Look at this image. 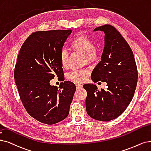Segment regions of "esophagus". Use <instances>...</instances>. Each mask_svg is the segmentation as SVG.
I'll use <instances>...</instances> for the list:
<instances>
[{
	"instance_id": "34e87169",
	"label": "esophagus",
	"mask_w": 151,
	"mask_h": 151,
	"mask_svg": "<svg viewBox=\"0 0 151 151\" xmlns=\"http://www.w3.org/2000/svg\"><path fill=\"white\" fill-rule=\"evenodd\" d=\"M76 87L77 89H80L83 87V85H81V84H76Z\"/></svg>"
}]
</instances>
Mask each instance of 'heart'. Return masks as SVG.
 Wrapping results in <instances>:
<instances>
[{"instance_id":"1","label":"heart","mask_w":151,"mask_h":151,"mask_svg":"<svg viewBox=\"0 0 151 151\" xmlns=\"http://www.w3.org/2000/svg\"><path fill=\"white\" fill-rule=\"evenodd\" d=\"M70 49L75 52L83 54V60L85 62L93 63L99 57V50L93 41L85 34L77 35L70 43ZM60 60L62 68H67L68 65V53L67 50H62L60 54ZM90 75V71L87 68L75 69L67 74L68 80L76 83H82L86 80Z\"/></svg>"}]
</instances>
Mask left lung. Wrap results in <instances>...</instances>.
Instances as JSON below:
<instances>
[{"instance_id": "obj_1", "label": "left lung", "mask_w": 151, "mask_h": 151, "mask_svg": "<svg viewBox=\"0 0 151 151\" xmlns=\"http://www.w3.org/2000/svg\"><path fill=\"white\" fill-rule=\"evenodd\" d=\"M105 32V47L101 61L91 75L94 82H106L107 89L98 90L93 84H86V108L93 119L114 120L126 110L134 96L137 82V70L133 51L114 27L104 24L94 31Z\"/></svg>"}]
</instances>
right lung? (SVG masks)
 Returning <instances> with one entry per match:
<instances>
[{
    "instance_id": "1",
    "label": "right lung",
    "mask_w": 151,
    "mask_h": 151,
    "mask_svg": "<svg viewBox=\"0 0 151 151\" xmlns=\"http://www.w3.org/2000/svg\"><path fill=\"white\" fill-rule=\"evenodd\" d=\"M71 29L37 31L26 39L19 51L14 78L20 100L27 112L42 123L53 124L69 114L76 91L71 81L59 87L49 82L63 75L60 54Z\"/></svg>"
}]
</instances>
